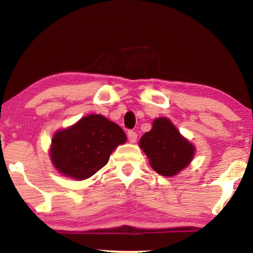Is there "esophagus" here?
Masks as SVG:
<instances>
[{
	"label": "esophagus",
	"instance_id": "obj_1",
	"mask_svg": "<svg viewBox=\"0 0 253 253\" xmlns=\"http://www.w3.org/2000/svg\"><path fill=\"white\" fill-rule=\"evenodd\" d=\"M127 137H128L130 143H135L137 139V134L135 132H133V130H128V133H127Z\"/></svg>",
	"mask_w": 253,
	"mask_h": 253
}]
</instances>
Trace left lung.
Here are the masks:
<instances>
[{
  "mask_svg": "<svg viewBox=\"0 0 253 253\" xmlns=\"http://www.w3.org/2000/svg\"><path fill=\"white\" fill-rule=\"evenodd\" d=\"M139 147L149 158L151 168L166 177L176 176L190 166L195 154L194 144L166 117L153 121L151 129L140 139Z\"/></svg>",
  "mask_w": 253,
  "mask_h": 253,
  "instance_id": "1",
  "label": "left lung"
}]
</instances>
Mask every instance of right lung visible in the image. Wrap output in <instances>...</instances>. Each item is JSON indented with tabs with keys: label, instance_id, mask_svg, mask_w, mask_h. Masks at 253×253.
Wrapping results in <instances>:
<instances>
[{
	"label": "right lung",
	"instance_id": "add662e5",
	"mask_svg": "<svg viewBox=\"0 0 253 253\" xmlns=\"http://www.w3.org/2000/svg\"><path fill=\"white\" fill-rule=\"evenodd\" d=\"M126 141L120 126L102 114H89L53 134L49 157L59 173L84 180L102 169L113 150Z\"/></svg>",
	"mask_w": 253,
	"mask_h": 253
}]
</instances>
